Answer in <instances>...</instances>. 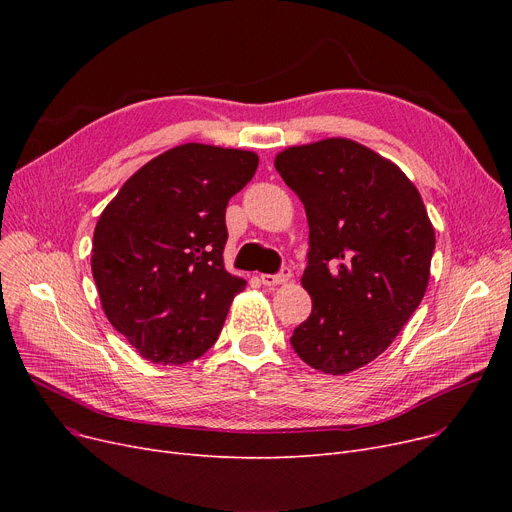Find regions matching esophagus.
<instances>
[{
	"label": "esophagus",
	"instance_id": "obj_1",
	"mask_svg": "<svg viewBox=\"0 0 512 512\" xmlns=\"http://www.w3.org/2000/svg\"><path fill=\"white\" fill-rule=\"evenodd\" d=\"M290 276H292L290 267H286V265H284L278 274H261V282H263L265 286H278V284L288 282V280H290Z\"/></svg>",
	"mask_w": 512,
	"mask_h": 512
}]
</instances>
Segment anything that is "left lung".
<instances>
[{"label":"left lung","instance_id":"obj_1","mask_svg":"<svg viewBox=\"0 0 512 512\" xmlns=\"http://www.w3.org/2000/svg\"><path fill=\"white\" fill-rule=\"evenodd\" d=\"M276 170L305 205L311 315L290 344L307 365L340 375L382 355L419 307L436 249L415 184L348 139L278 153Z\"/></svg>","mask_w":512,"mask_h":512}]
</instances>
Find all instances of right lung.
Wrapping results in <instances>:
<instances>
[{"label": "right lung", "instance_id": "obj_1", "mask_svg": "<svg viewBox=\"0 0 512 512\" xmlns=\"http://www.w3.org/2000/svg\"><path fill=\"white\" fill-rule=\"evenodd\" d=\"M251 151L186 143L134 172L103 209L91 270L110 324L151 363L182 365L218 340L245 280L224 270L228 201Z\"/></svg>", "mask_w": 512, "mask_h": 512}]
</instances>
